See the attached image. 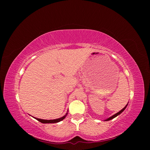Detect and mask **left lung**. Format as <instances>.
Masks as SVG:
<instances>
[{"instance_id": "1", "label": "left lung", "mask_w": 150, "mask_h": 150, "mask_svg": "<svg viewBox=\"0 0 150 150\" xmlns=\"http://www.w3.org/2000/svg\"><path fill=\"white\" fill-rule=\"evenodd\" d=\"M127 106H128V104H126V106H125V107H124V108H123V109L122 110H121L120 111H119V112H118V113H115V115H112V116H111V117H109V118H108V119H106V120H105V121H108V120H111V119H114V118L115 117H116L117 116H118V115H120L121 113H122V111H124V110H125L126 109V108L127 107Z\"/></svg>"}]
</instances>
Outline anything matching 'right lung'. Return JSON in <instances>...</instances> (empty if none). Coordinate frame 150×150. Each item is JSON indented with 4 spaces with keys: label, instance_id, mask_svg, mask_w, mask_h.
Wrapping results in <instances>:
<instances>
[{
    "label": "right lung",
    "instance_id": "add662e5",
    "mask_svg": "<svg viewBox=\"0 0 150 150\" xmlns=\"http://www.w3.org/2000/svg\"><path fill=\"white\" fill-rule=\"evenodd\" d=\"M67 114H68V113H66V114L65 115L63 116L62 117L59 118V119H53V120H44V119H38V118H35V119H36L37 120H39V122H42V123H44V124H46V123H57V122H60V121L64 119H65V117L67 115Z\"/></svg>",
    "mask_w": 150,
    "mask_h": 150
}]
</instances>
